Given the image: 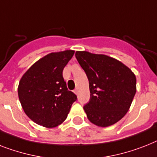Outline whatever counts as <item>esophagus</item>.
<instances>
[{"instance_id":"esophagus-1","label":"esophagus","mask_w":157,"mask_h":157,"mask_svg":"<svg viewBox=\"0 0 157 157\" xmlns=\"http://www.w3.org/2000/svg\"><path fill=\"white\" fill-rule=\"evenodd\" d=\"M78 92H79L78 89H76V90H74V93H75V94H76V95H77V94H78Z\"/></svg>"}]
</instances>
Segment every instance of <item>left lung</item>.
<instances>
[{
	"label": "left lung",
	"instance_id": "left-lung-1",
	"mask_svg": "<svg viewBox=\"0 0 157 157\" xmlns=\"http://www.w3.org/2000/svg\"><path fill=\"white\" fill-rule=\"evenodd\" d=\"M76 58L90 83V101L84 105L89 120L109 127L123 118L136 93V78L129 67L105 55L76 52Z\"/></svg>",
	"mask_w": 157,
	"mask_h": 157
}]
</instances>
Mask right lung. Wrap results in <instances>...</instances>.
<instances>
[{"label":"right lung","instance_id":"1","mask_svg":"<svg viewBox=\"0 0 157 157\" xmlns=\"http://www.w3.org/2000/svg\"><path fill=\"white\" fill-rule=\"evenodd\" d=\"M74 51L52 52L34 63L20 80L18 98L24 112L32 121L52 128L67 118L77 97L67 90L63 70Z\"/></svg>","mask_w":157,"mask_h":157}]
</instances>
